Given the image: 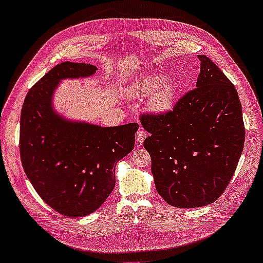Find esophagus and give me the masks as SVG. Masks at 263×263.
Returning <instances> with one entry per match:
<instances>
[{"label":"esophagus","mask_w":263,"mask_h":263,"mask_svg":"<svg viewBox=\"0 0 263 263\" xmlns=\"http://www.w3.org/2000/svg\"><path fill=\"white\" fill-rule=\"evenodd\" d=\"M146 137H147V133L140 128V130L137 132V135H136V141L138 144H141L145 139H146Z\"/></svg>","instance_id":"1"}]
</instances>
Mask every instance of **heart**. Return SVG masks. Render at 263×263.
<instances>
[{"label": "heart", "instance_id": "b5f03b06", "mask_svg": "<svg viewBox=\"0 0 263 263\" xmlns=\"http://www.w3.org/2000/svg\"><path fill=\"white\" fill-rule=\"evenodd\" d=\"M127 92L137 98H145L153 93L149 99L151 109L156 112H167L176 102L178 85L172 79H166L165 74L151 73L128 86Z\"/></svg>", "mask_w": 263, "mask_h": 263}]
</instances>
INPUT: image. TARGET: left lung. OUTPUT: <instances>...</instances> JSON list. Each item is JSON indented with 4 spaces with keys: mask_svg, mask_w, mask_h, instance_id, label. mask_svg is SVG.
<instances>
[{
    "mask_svg": "<svg viewBox=\"0 0 263 263\" xmlns=\"http://www.w3.org/2000/svg\"><path fill=\"white\" fill-rule=\"evenodd\" d=\"M197 87L172 111L140 116L149 133L157 192L171 206L202 207L214 202L234 176L245 144L242 107L235 86L205 55H198Z\"/></svg>",
    "mask_w": 263,
    "mask_h": 263,
    "instance_id": "8db88e82",
    "label": "left lung"
}]
</instances>
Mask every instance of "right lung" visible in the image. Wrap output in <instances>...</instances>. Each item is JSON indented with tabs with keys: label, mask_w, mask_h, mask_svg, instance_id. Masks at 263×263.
Returning a JSON list of instances; mask_svg holds the SVG:
<instances>
[{
	"label": "right lung",
	"mask_w": 263,
	"mask_h": 263,
	"mask_svg": "<svg viewBox=\"0 0 263 263\" xmlns=\"http://www.w3.org/2000/svg\"><path fill=\"white\" fill-rule=\"evenodd\" d=\"M95 65L63 62L29 90L21 111L22 166L45 203L62 215L86 216L115 189L116 165L135 147L139 125L102 127L57 114L52 97L66 78L96 73Z\"/></svg>",
	"instance_id": "add662e5"
}]
</instances>
